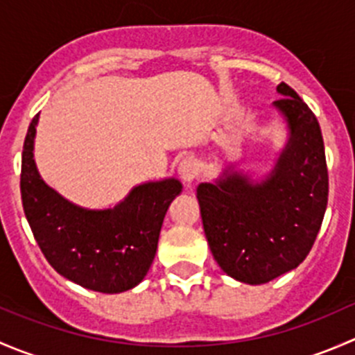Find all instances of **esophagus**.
Wrapping results in <instances>:
<instances>
[{"label":"esophagus","instance_id":"esophagus-1","mask_svg":"<svg viewBox=\"0 0 355 355\" xmlns=\"http://www.w3.org/2000/svg\"><path fill=\"white\" fill-rule=\"evenodd\" d=\"M178 175L184 180L185 185L194 184L196 178L199 177V163L194 159V157H185V159L180 161L178 164Z\"/></svg>","mask_w":355,"mask_h":355}]
</instances>
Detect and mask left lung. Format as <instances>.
<instances>
[{
	"label": "left lung",
	"mask_w": 355,
	"mask_h": 355,
	"mask_svg": "<svg viewBox=\"0 0 355 355\" xmlns=\"http://www.w3.org/2000/svg\"><path fill=\"white\" fill-rule=\"evenodd\" d=\"M273 108L287 123V144L259 180L228 164L199 184L204 234L228 277L268 284L295 270L313 247L328 202L323 135L309 106L282 82Z\"/></svg>",
	"instance_id": "obj_1"
}]
</instances>
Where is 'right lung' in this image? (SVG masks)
<instances>
[{
	"label": "right lung",
	"mask_w": 355,
	"mask_h": 355,
	"mask_svg": "<svg viewBox=\"0 0 355 355\" xmlns=\"http://www.w3.org/2000/svg\"><path fill=\"white\" fill-rule=\"evenodd\" d=\"M39 114L24 142L20 192L35 242L62 277L80 287L120 293L137 287L151 268L161 225L182 192L177 178L135 185L113 207L87 209L63 198L39 175L34 139Z\"/></svg>",
	"instance_id": "right-lung-1"
}]
</instances>
